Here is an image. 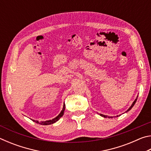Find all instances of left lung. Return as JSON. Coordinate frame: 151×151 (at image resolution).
Segmentation results:
<instances>
[{
    "label": "left lung",
    "mask_w": 151,
    "mask_h": 151,
    "mask_svg": "<svg viewBox=\"0 0 151 151\" xmlns=\"http://www.w3.org/2000/svg\"><path fill=\"white\" fill-rule=\"evenodd\" d=\"M137 99H135V100L134 101V102H133V103H132V105L131 106H130L129 107V109H128L127 110V111H126V112H128V111H130V110H131L132 108V107H133V106L134 105V104H135V103H136V101H137ZM100 114V115L101 116H103V117H104V118H107V117H109V116H106V115H104V114ZM112 117H113V116H111V118H112ZM116 117V116H115Z\"/></svg>",
    "instance_id": "1"
}]
</instances>
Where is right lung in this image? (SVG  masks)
I'll return each mask as SVG.
<instances>
[{"mask_svg":"<svg viewBox=\"0 0 151 151\" xmlns=\"http://www.w3.org/2000/svg\"><path fill=\"white\" fill-rule=\"evenodd\" d=\"M65 104L64 103V105H63V110L61 111L60 113L58 114V115L55 117V118H54L52 120H49V121H42V122H39L38 121H35V120H32L33 121L35 122L36 123H39V124H43V125H48V124H53L55 123V122H56L57 121H58V120L60 119V117H62L63 116L64 114V111H65Z\"/></svg>","mask_w":151,"mask_h":151,"instance_id":"1","label":"right lung"}]
</instances>
